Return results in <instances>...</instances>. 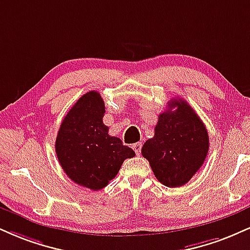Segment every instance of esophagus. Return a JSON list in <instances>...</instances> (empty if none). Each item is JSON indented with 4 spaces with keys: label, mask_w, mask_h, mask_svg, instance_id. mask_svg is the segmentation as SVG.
I'll use <instances>...</instances> for the list:
<instances>
[{
    "label": "esophagus",
    "mask_w": 250,
    "mask_h": 250,
    "mask_svg": "<svg viewBox=\"0 0 250 250\" xmlns=\"http://www.w3.org/2000/svg\"><path fill=\"white\" fill-rule=\"evenodd\" d=\"M131 148L134 149V151L136 152V155H140V154H141V149H142V143H141V142L134 143Z\"/></svg>",
    "instance_id": "1"
}]
</instances>
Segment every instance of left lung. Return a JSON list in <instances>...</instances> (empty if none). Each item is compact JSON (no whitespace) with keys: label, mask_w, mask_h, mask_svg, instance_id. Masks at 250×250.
I'll list each match as a JSON object with an SVG mask.
<instances>
[{"label":"left lung","mask_w":250,"mask_h":250,"mask_svg":"<svg viewBox=\"0 0 250 250\" xmlns=\"http://www.w3.org/2000/svg\"><path fill=\"white\" fill-rule=\"evenodd\" d=\"M172 109L159 114L155 135L143 144L142 156L167 188L185 185L205 162L209 148L207 129L193 108L173 99Z\"/></svg>","instance_id":"1"}]
</instances>
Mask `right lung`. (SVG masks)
<instances>
[{
  "mask_svg": "<svg viewBox=\"0 0 250 250\" xmlns=\"http://www.w3.org/2000/svg\"><path fill=\"white\" fill-rule=\"evenodd\" d=\"M104 102L99 92L83 94L60 125L56 154L68 178L93 191L106 188L123 161L135 156L119 137L108 134L104 125Z\"/></svg>",
  "mask_w": 250,
  "mask_h": 250,
  "instance_id": "1",
  "label": "right lung"
}]
</instances>
